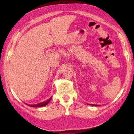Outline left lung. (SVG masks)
Returning <instances> with one entry per match:
<instances>
[{"label": "left lung", "instance_id": "1", "mask_svg": "<svg viewBox=\"0 0 134 134\" xmlns=\"http://www.w3.org/2000/svg\"><path fill=\"white\" fill-rule=\"evenodd\" d=\"M89 105H92V106H99L97 105H94V104H89Z\"/></svg>", "mask_w": 134, "mask_h": 134}]
</instances>
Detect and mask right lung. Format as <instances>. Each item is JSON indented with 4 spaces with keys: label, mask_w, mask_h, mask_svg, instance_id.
<instances>
[{
    "label": "right lung",
    "mask_w": 134,
    "mask_h": 134,
    "mask_svg": "<svg viewBox=\"0 0 134 134\" xmlns=\"http://www.w3.org/2000/svg\"><path fill=\"white\" fill-rule=\"evenodd\" d=\"M51 98H52V97H51L50 98H49V99L43 102L40 103H37V104H35V105H28V104H27V103H25V104H26V105H28L29 106H31V107H33V108L42 107V106H46L47 105H48V103L49 102V101L51 100Z\"/></svg>",
    "instance_id": "add662e5"
}]
</instances>
